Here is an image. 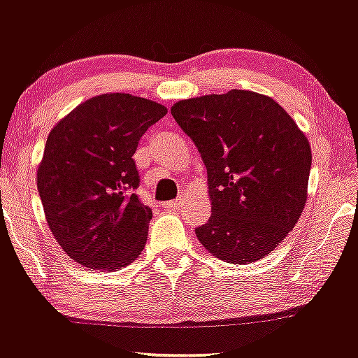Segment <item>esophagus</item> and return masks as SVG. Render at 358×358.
Masks as SVG:
<instances>
[{
	"mask_svg": "<svg viewBox=\"0 0 358 358\" xmlns=\"http://www.w3.org/2000/svg\"><path fill=\"white\" fill-rule=\"evenodd\" d=\"M182 205H183V199H182V196H180V199L171 200V202H165V203H163V207H165L166 210H178V208L182 207Z\"/></svg>",
	"mask_w": 358,
	"mask_h": 358,
	"instance_id": "34e87169",
	"label": "esophagus"
}]
</instances>
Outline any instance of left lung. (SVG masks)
I'll use <instances>...</instances> for the list:
<instances>
[{"label": "left lung", "instance_id": "obj_1", "mask_svg": "<svg viewBox=\"0 0 358 358\" xmlns=\"http://www.w3.org/2000/svg\"><path fill=\"white\" fill-rule=\"evenodd\" d=\"M207 168L212 215L195 234L231 264L266 257L301 217L311 148L293 117L269 96L232 89L171 108Z\"/></svg>", "mask_w": 358, "mask_h": 358}]
</instances>
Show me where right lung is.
Wrapping results in <instances>:
<instances>
[{"mask_svg": "<svg viewBox=\"0 0 358 358\" xmlns=\"http://www.w3.org/2000/svg\"><path fill=\"white\" fill-rule=\"evenodd\" d=\"M168 109L131 94H101L47 138L36 187L60 248L84 268L116 271L145 249L151 208L134 190L139 139Z\"/></svg>", "mask_w": 358, "mask_h": 358, "instance_id": "obj_1", "label": "right lung"}]
</instances>
